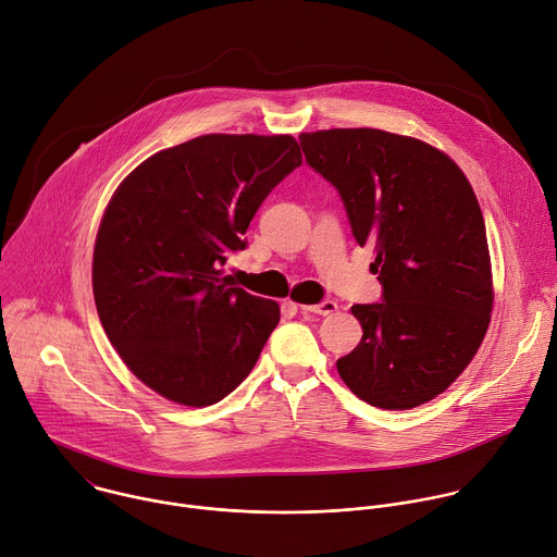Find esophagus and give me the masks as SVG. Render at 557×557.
<instances>
[{"mask_svg":"<svg viewBox=\"0 0 557 557\" xmlns=\"http://www.w3.org/2000/svg\"><path fill=\"white\" fill-rule=\"evenodd\" d=\"M336 301H332V299H325V301H321V304H308V306H299V310L301 312H312V314H332V312H336Z\"/></svg>","mask_w":557,"mask_h":557,"instance_id":"1","label":"esophagus"}]
</instances>
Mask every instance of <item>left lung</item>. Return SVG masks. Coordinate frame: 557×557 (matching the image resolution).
<instances>
[{
  "instance_id": "8db88e82",
  "label": "left lung",
  "mask_w": 557,
  "mask_h": 557,
  "mask_svg": "<svg viewBox=\"0 0 557 557\" xmlns=\"http://www.w3.org/2000/svg\"><path fill=\"white\" fill-rule=\"evenodd\" d=\"M360 247L372 245L383 301L356 304L362 338L336 360L367 405L405 411L446 392L476 354L492 312L485 223L461 168L416 137L379 128L299 135Z\"/></svg>"
}]
</instances>
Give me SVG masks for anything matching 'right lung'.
<instances>
[{
	"label": "right lung",
	"instance_id": "right-lung-1",
	"mask_svg": "<svg viewBox=\"0 0 557 557\" xmlns=\"http://www.w3.org/2000/svg\"><path fill=\"white\" fill-rule=\"evenodd\" d=\"M297 165L290 135H201L120 183L94 247V299L111 345L159 396L208 407L249 376L280 306L219 267Z\"/></svg>",
	"mask_w": 557,
	"mask_h": 557
}]
</instances>
